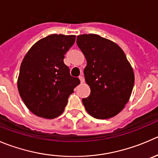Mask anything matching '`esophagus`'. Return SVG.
Listing matches in <instances>:
<instances>
[{
	"label": "esophagus",
	"instance_id": "obj_1",
	"mask_svg": "<svg viewBox=\"0 0 158 158\" xmlns=\"http://www.w3.org/2000/svg\"><path fill=\"white\" fill-rule=\"evenodd\" d=\"M79 79H80L81 83H83V82H85V79H84V77H83V76H79Z\"/></svg>",
	"mask_w": 158,
	"mask_h": 158
}]
</instances>
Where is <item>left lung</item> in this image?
<instances>
[{
    "label": "left lung",
    "instance_id": "1",
    "mask_svg": "<svg viewBox=\"0 0 158 158\" xmlns=\"http://www.w3.org/2000/svg\"><path fill=\"white\" fill-rule=\"evenodd\" d=\"M76 43L87 61L84 76L90 95L82 99L85 110L96 119L113 117L124 108L132 93V66L117 44L99 35H78Z\"/></svg>",
    "mask_w": 158,
    "mask_h": 158
}]
</instances>
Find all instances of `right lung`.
Returning a JSON list of instances; mask_svg holds the SVG:
<instances>
[{
    "label": "right lung",
    "instance_id": "1",
    "mask_svg": "<svg viewBox=\"0 0 158 158\" xmlns=\"http://www.w3.org/2000/svg\"><path fill=\"white\" fill-rule=\"evenodd\" d=\"M76 35H48L34 44L23 59L18 79L19 94L34 114L54 119L63 113L69 95L80 81L63 59Z\"/></svg>",
    "mask_w": 158,
    "mask_h": 158
}]
</instances>
